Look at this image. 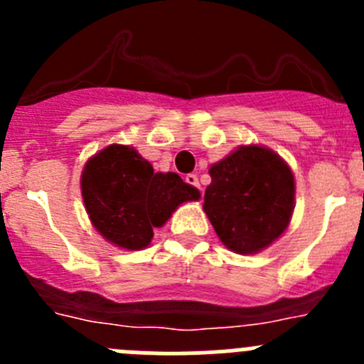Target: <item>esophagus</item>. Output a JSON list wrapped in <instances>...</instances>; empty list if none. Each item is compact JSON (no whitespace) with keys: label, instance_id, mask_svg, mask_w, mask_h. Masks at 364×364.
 Instances as JSON below:
<instances>
[{"label":"esophagus","instance_id":"34e87169","mask_svg":"<svg viewBox=\"0 0 364 364\" xmlns=\"http://www.w3.org/2000/svg\"><path fill=\"white\" fill-rule=\"evenodd\" d=\"M186 182H188L189 186H193V188H197V189H200V184H198V176L197 175H188L186 176Z\"/></svg>","mask_w":364,"mask_h":364}]
</instances>
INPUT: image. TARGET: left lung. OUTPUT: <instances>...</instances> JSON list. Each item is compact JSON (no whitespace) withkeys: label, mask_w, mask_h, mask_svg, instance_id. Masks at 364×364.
Returning <instances> with one entry per match:
<instances>
[{"label":"left lung","mask_w":364,"mask_h":364,"mask_svg":"<svg viewBox=\"0 0 364 364\" xmlns=\"http://www.w3.org/2000/svg\"><path fill=\"white\" fill-rule=\"evenodd\" d=\"M204 211L230 250L257 253L288 228L294 211L291 169L273 151L242 146L211 166Z\"/></svg>","instance_id":"obj_1"}]
</instances>
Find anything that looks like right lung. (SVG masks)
<instances>
[{
    "mask_svg": "<svg viewBox=\"0 0 364 364\" xmlns=\"http://www.w3.org/2000/svg\"><path fill=\"white\" fill-rule=\"evenodd\" d=\"M82 197L92 226L109 242L142 250L153 239V228L200 193L176 173H154L133 147L114 144L85 164Z\"/></svg>",
    "mask_w": 364,
    "mask_h": 364,
    "instance_id": "right-lung-1",
    "label": "right lung"
}]
</instances>
